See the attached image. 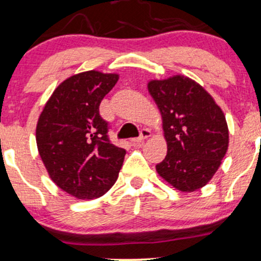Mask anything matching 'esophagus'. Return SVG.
Instances as JSON below:
<instances>
[{
  "instance_id": "esophagus-1",
  "label": "esophagus",
  "mask_w": 261,
  "mask_h": 261,
  "mask_svg": "<svg viewBox=\"0 0 261 261\" xmlns=\"http://www.w3.org/2000/svg\"><path fill=\"white\" fill-rule=\"evenodd\" d=\"M150 137H151V130L146 129V128H144V129H141V132H140V137L139 138L132 139V144H133V145H138V144H141L144 140L147 139V138H150Z\"/></svg>"
}]
</instances>
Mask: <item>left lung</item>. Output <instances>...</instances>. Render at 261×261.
<instances>
[{
    "instance_id": "left-lung-1",
    "label": "left lung",
    "mask_w": 261,
    "mask_h": 261,
    "mask_svg": "<svg viewBox=\"0 0 261 261\" xmlns=\"http://www.w3.org/2000/svg\"><path fill=\"white\" fill-rule=\"evenodd\" d=\"M162 117L167 156L156 166L161 178L182 192L207 185L229 147L220 106L194 80L175 75L147 83Z\"/></svg>"
}]
</instances>
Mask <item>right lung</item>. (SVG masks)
<instances>
[{"mask_svg": "<svg viewBox=\"0 0 261 261\" xmlns=\"http://www.w3.org/2000/svg\"><path fill=\"white\" fill-rule=\"evenodd\" d=\"M117 73L86 71L57 87L36 127L38 153L49 178L77 199L98 198L118 178L125 150L108 137L99 115L102 98L118 81Z\"/></svg>", "mask_w": 261, "mask_h": 261, "instance_id": "add662e5", "label": "right lung"}]
</instances>
